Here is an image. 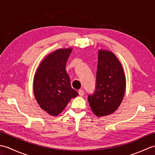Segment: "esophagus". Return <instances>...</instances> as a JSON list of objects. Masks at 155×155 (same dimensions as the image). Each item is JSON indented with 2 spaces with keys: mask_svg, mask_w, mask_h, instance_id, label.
Returning a JSON list of instances; mask_svg holds the SVG:
<instances>
[{
  "mask_svg": "<svg viewBox=\"0 0 155 155\" xmlns=\"http://www.w3.org/2000/svg\"><path fill=\"white\" fill-rule=\"evenodd\" d=\"M78 94H79L81 97H83L84 95V91L82 90V89H80L79 91H78Z\"/></svg>",
  "mask_w": 155,
  "mask_h": 155,
  "instance_id": "1",
  "label": "esophagus"
}]
</instances>
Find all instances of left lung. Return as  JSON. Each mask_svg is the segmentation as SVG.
<instances>
[{
    "label": "left lung",
    "instance_id": "left-lung-1",
    "mask_svg": "<svg viewBox=\"0 0 155 155\" xmlns=\"http://www.w3.org/2000/svg\"><path fill=\"white\" fill-rule=\"evenodd\" d=\"M125 88L126 78L120 61L112 52L100 50L96 87L88 96L92 111L98 117L113 113L123 99Z\"/></svg>",
    "mask_w": 155,
    "mask_h": 155
}]
</instances>
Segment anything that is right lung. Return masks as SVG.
<instances>
[{"mask_svg":"<svg viewBox=\"0 0 155 155\" xmlns=\"http://www.w3.org/2000/svg\"><path fill=\"white\" fill-rule=\"evenodd\" d=\"M72 48H61L47 56L36 72L33 91L36 100L42 110L57 116L71 98L78 93L71 87L66 64Z\"/></svg>","mask_w":155,"mask_h":155,"instance_id":"right-lung-1","label":"right lung"}]
</instances>
